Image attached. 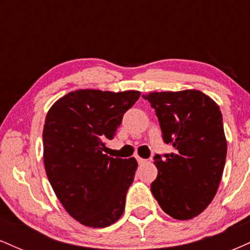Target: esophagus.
<instances>
[{
    "mask_svg": "<svg viewBox=\"0 0 250 250\" xmlns=\"http://www.w3.org/2000/svg\"><path fill=\"white\" fill-rule=\"evenodd\" d=\"M136 159H137V162H139V165H145V163L147 162L145 159H141V157H139V156H137Z\"/></svg>",
    "mask_w": 250,
    "mask_h": 250,
    "instance_id": "obj_1",
    "label": "esophagus"
}]
</instances>
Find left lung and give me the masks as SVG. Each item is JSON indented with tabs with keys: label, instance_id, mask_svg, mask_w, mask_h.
Masks as SVG:
<instances>
[{
	"label": "left lung",
	"instance_id": "left-lung-1",
	"mask_svg": "<svg viewBox=\"0 0 250 250\" xmlns=\"http://www.w3.org/2000/svg\"><path fill=\"white\" fill-rule=\"evenodd\" d=\"M156 111L166 143L174 153L156 155L150 189L165 213L189 220L216 195L227 156L222 114L213 99L195 89L142 95Z\"/></svg>",
	"mask_w": 250,
	"mask_h": 250
}]
</instances>
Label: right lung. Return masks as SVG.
<instances>
[{
  "instance_id": "1",
  "label": "right lung",
  "mask_w": 250,
  "mask_h": 250,
  "mask_svg": "<svg viewBox=\"0 0 250 250\" xmlns=\"http://www.w3.org/2000/svg\"><path fill=\"white\" fill-rule=\"evenodd\" d=\"M137 90L79 89L51 105L43 125V162L54 193L73 219L91 228L115 223L137 161L104 154Z\"/></svg>"
}]
</instances>
